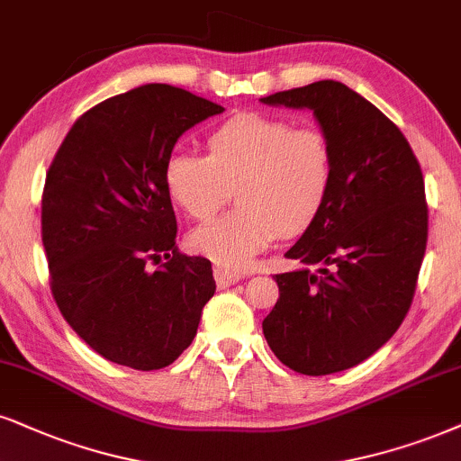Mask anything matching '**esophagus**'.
I'll list each match as a JSON object with an SVG mask.
<instances>
[{"instance_id":"1","label":"esophagus","mask_w":461,"mask_h":461,"mask_svg":"<svg viewBox=\"0 0 461 461\" xmlns=\"http://www.w3.org/2000/svg\"><path fill=\"white\" fill-rule=\"evenodd\" d=\"M213 274H215V282H218V286H232V284H237L243 277L240 271L224 269V267H215Z\"/></svg>"}]
</instances>
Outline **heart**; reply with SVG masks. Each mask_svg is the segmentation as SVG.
I'll list each match as a JSON object with an SVG mask.
<instances>
[{"label": "heart", "mask_w": 461, "mask_h": 461, "mask_svg": "<svg viewBox=\"0 0 461 461\" xmlns=\"http://www.w3.org/2000/svg\"><path fill=\"white\" fill-rule=\"evenodd\" d=\"M209 156L177 149L164 162L175 207L207 220L235 190V212L187 237L194 252L224 269H243L277 240L314 224L331 194L335 156L321 128L243 113L207 136Z\"/></svg>", "instance_id": "heart-1"}]
</instances>
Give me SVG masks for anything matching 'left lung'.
<instances>
[{
  "instance_id": "obj_1",
  "label": "left lung",
  "mask_w": 461,
  "mask_h": 461,
  "mask_svg": "<svg viewBox=\"0 0 461 461\" xmlns=\"http://www.w3.org/2000/svg\"><path fill=\"white\" fill-rule=\"evenodd\" d=\"M260 102L312 111L335 156L325 209L286 252L303 267L276 276L280 299L263 321L265 339L294 372H342L387 344L412 303L428 243L421 167L400 128L344 83Z\"/></svg>"
}]
</instances>
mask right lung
<instances>
[{
	"label": "right lung",
	"instance_id": "obj_1",
	"mask_svg": "<svg viewBox=\"0 0 461 461\" xmlns=\"http://www.w3.org/2000/svg\"><path fill=\"white\" fill-rule=\"evenodd\" d=\"M220 113L173 85H140L78 117L47 173L42 243L55 303L119 366H170L215 293L212 263L175 246L162 170L179 136ZM162 256L167 263L151 272Z\"/></svg>",
	"mask_w": 461,
	"mask_h": 461
}]
</instances>
